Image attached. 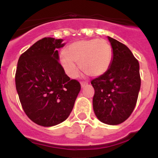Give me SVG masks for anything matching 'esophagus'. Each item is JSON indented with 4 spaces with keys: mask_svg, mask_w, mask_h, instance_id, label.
Returning a JSON list of instances; mask_svg holds the SVG:
<instances>
[{
    "mask_svg": "<svg viewBox=\"0 0 158 158\" xmlns=\"http://www.w3.org/2000/svg\"><path fill=\"white\" fill-rule=\"evenodd\" d=\"M88 85V82H81V88H85V86H87Z\"/></svg>",
    "mask_w": 158,
    "mask_h": 158,
    "instance_id": "esophagus-1",
    "label": "esophagus"
}]
</instances>
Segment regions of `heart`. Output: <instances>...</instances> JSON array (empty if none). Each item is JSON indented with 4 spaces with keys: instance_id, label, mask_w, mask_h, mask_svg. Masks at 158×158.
Segmentation results:
<instances>
[{
    "instance_id": "b5f03b06",
    "label": "heart",
    "mask_w": 158,
    "mask_h": 158,
    "mask_svg": "<svg viewBox=\"0 0 158 158\" xmlns=\"http://www.w3.org/2000/svg\"><path fill=\"white\" fill-rule=\"evenodd\" d=\"M111 46L104 39L79 40L70 44L61 52L59 61L65 73L75 78L79 74V63L81 71L90 77L104 75L112 62Z\"/></svg>"
}]
</instances>
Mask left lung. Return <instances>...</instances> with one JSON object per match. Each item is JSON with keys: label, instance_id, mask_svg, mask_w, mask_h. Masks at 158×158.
Instances as JSON below:
<instances>
[{"label": "left lung", "instance_id": "left-lung-1", "mask_svg": "<svg viewBox=\"0 0 158 158\" xmlns=\"http://www.w3.org/2000/svg\"><path fill=\"white\" fill-rule=\"evenodd\" d=\"M112 48V62L104 75L91 81L95 94L93 108L99 121L105 124H120L130 117L139 89V62L127 46L108 36Z\"/></svg>", "mask_w": 158, "mask_h": 158}]
</instances>
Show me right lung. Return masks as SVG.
Here are the masks:
<instances>
[{"label":"right lung","mask_w":158,"mask_h":158,"mask_svg":"<svg viewBox=\"0 0 158 158\" xmlns=\"http://www.w3.org/2000/svg\"><path fill=\"white\" fill-rule=\"evenodd\" d=\"M63 39L44 38L20 56L15 87L25 114L39 126L64 122L80 91L79 82L70 79L59 63L58 49Z\"/></svg>","instance_id":"right-lung-1"}]
</instances>
